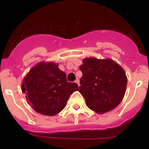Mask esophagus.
I'll use <instances>...</instances> for the list:
<instances>
[{
	"instance_id": "obj_1",
	"label": "esophagus",
	"mask_w": 149,
	"mask_h": 149,
	"mask_svg": "<svg viewBox=\"0 0 149 149\" xmlns=\"http://www.w3.org/2000/svg\"><path fill=\"white\" fill-rule=\"evenodd\" d=\"M75 83H76V84H77V86H80V83H79V80H76V81H75Z\"/></svg>"
}]
</instances>
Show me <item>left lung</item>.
<instances>
[{
    "label": "left lung",
    "mask_w": 149,
    "mask_h": 149,
    "mask_svg": "<svg viewBox=\"0 0 149 149\" xmlns=\"http://www.w3.org/2000/svg\"><path fill=\"white\" fill-rule=\"evenodd\" d=\"M79 92L90 110L103 114L116 107L125 94L127 79L122 67L111 59L89 57L80 66Z\"/></svg>",
    "instance_id": "obj_1"
}]
</instances>
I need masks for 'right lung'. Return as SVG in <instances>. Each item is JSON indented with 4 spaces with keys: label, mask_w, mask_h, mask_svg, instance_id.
Returning a JSON list of instances; mask_svg holds the SVG:
<instances>
[{
    "label": "right lung",
    "mask_w": 149,
    "mask_h": 149,
    "mask_svg": "<svg viewBox=\"0 0 149 149\" xmlns=\"http://www.w3.org/2000/svg\"><path fill=\"white\" fill-rule=\"evenodd\" d=\"M54 62H40L24 77L22 93L35 111L55 116L64 109L72 93L79 89L75 83L67 81L66 74Z\"/></svg>",
    "instance_id": "obj_1"
}]
</instances>
